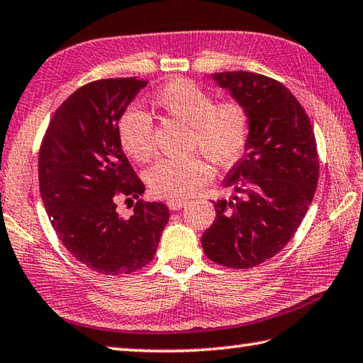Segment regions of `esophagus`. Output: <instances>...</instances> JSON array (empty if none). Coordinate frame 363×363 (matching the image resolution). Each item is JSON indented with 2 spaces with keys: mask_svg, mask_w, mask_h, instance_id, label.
Returning <instances> with one entry per match:
<instances>
[{
  "mask_svg": "<svg viewBox=\"0 0 363 363\" xmlns=\"http://www.w3.org/2000/svg\"><path fill=\"white\" fill-rule=\"evenodd\" d=\"M167 204L171 211H177V209H182L184 206H186L187 201L186 200H169Z\"/></svg>",
  "mask_w": 363,
  "mask_h": 363,
  "instance_id": "1",
  "label": "esophagus"
}]
</instances>
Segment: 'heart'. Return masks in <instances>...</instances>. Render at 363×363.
<instances>
[{
    "label": "heart",
    "instance_id": "obj_1",
    "mask_svg": "<svg viewBox=\"0 0 363 363\" xmlns=\"http://www.w3.org/2000/svg\"><path fill=\"white\" fill-rule=\"evenodd\" d=\"M152 103L162 113L189 125V152H201L217 167L228 168L241 160L250 135V116L233 98L214 101V95L189 79H171L155 91ZM117 138L123 152L136 162L154 154V122L136 106L122 111ZM213 169L203 155L184 160H160L147 169L146 181L159 199L184 200L211 179Z\"/></svg>",
    "mask_w": 363,
    "mask_h": 363
}]
</instances>
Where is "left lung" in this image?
<instances>
[{
  "label": "left lung",
  "instance_id": "8db88e82",
  "mask_svg": "<svg viewBox=\"0 0 363 363\" xmlns=\"http://www.w3.org/2000/svg\"><path fill=\"white\" fill-rule=\"evenodd\" d=\"M211 76L245 104L250 135L245 157L223 181L235 195L213 201L216 220L201 245L219 265L252 268L278 254L300 227L318 187V146L305 109L281 82L249 71Z\"/></svg>",
  "mask_w": 363,
  "mask_h": 363
}]
</instances>
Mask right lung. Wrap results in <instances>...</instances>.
Here are the masks:
<instances>
[{
	"instance_id": "add662e5",
	"label": "right lung",
	"mask_w": 363,
	"mask_h": 363,
	"mask_svg": "<svg viewBox=\"0 0 363 363\" xmlns=\"http://www.w3.org/2000/svg\"><path fill=\"white\" fill-rule=\"evenodd\" d=\"M147 81L101 79L82 85L62 103L39 149V190L63 246L101 274H130L154 259L169 211L138 200L133 216L117 213L121 199L144 194L123 154L117 121Z\"/></svg>"
}]
</instances>
